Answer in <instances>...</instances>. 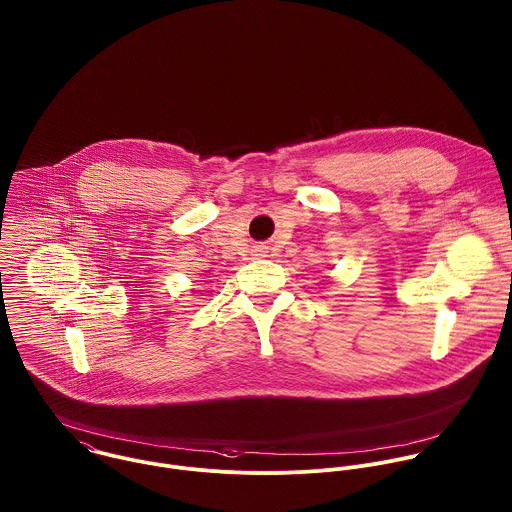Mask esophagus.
Returning a JSON list of instances; mask_svg holds the SVG:
<instances>
[{
	"mask_svg": "<svg viewBox=\"0 0 512 512\" xmlns=\"http://www.w3.org/2000/svg\"><path fill=\"white\" fill-rule=\"evenodd\" d=\"M253 257H257V259L259 257H267V249L265 247H255L253 249Z\"/></svg>",
	"mask_w": 512,
	"mask_h": 512,
	"instance_id": "34e87169",
	"label": "esophagus"
}]
</instances>
